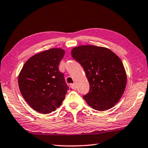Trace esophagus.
I'll use <instances>...</instances> for the list:
<instances>
[{
	"label": "esophagus",
	"mask_w": 148,
	"mask_h": 148,
	"mask_svg": "<svg viewBox=\"0 0 148 148\" xmlns=\"http://www.w3.org/2000/svg\"><path fill=\"white\" fill-rule=\"evenodd\" d=\"M71 87L73 89H76V85H75L74 84H71Z\"/></svg>",
	"instance_id": "esophagus-1"
}]
</instances>
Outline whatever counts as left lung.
Wrapping results in <instances>:
<instances>
[{
	"mask_svg": "<svg viewBox=\"0 0 148 148\" xmlns=\"http://www.w3.org/2000/svg\"><path fill=\"white\" fill-rule=\"evenodd\" d=\"M72 57L82 65L90 85L83 96L98 111H105L119 101L127 84V74L121 59L110 49L84 45L72 49Z\"/></svg>",
	"mask_w": 148,
	"mask_h": 148,
	"instance_id": "1",
	"label": "left lung"
}]
</instances>
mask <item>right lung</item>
Wrapping results in <instances>:
<instances>
[{
  "label": "right lung",
  "instance_id": "obj_1",
  "mask_svg": "<svg viewBox=\"0 0 148 148\" xmlns=\"http://www.w3.org/2000/svg\"><path fill=\"white\" fill-rule=\"evenodd\" d=\"M65 51L51 48L27 60L18 76L22 96L32 109L47 114L54 112L64 99L69 87L59 65Z\"/></svg>",
  "mask_w": 148,
  "mask_h": 148
}]
</instances>
